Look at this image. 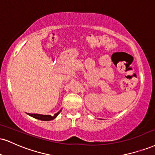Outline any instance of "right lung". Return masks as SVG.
Listing matches in <instances>:
<instances>
[{
    "instance_id": "1",
    "label": "right lung",
    "mask_w": 155,
    "mask_h": 155,
    "mask_svg": "<svg viewBox=\"0 0 155 155\" xmlns=\"http://www.w3.org/2000/svg\"><path fill=\"white\" fill-rule=\"evenodd\" d=\"M61 110L60 111L58 112L57 113H55L54 115H42V114H37V113H27L29 116L33 117V118L38 119V120H44V121H48V120H51L55 119L56 117L58 115V114L61 113Z\"/></svg>"
}]
</instances>
